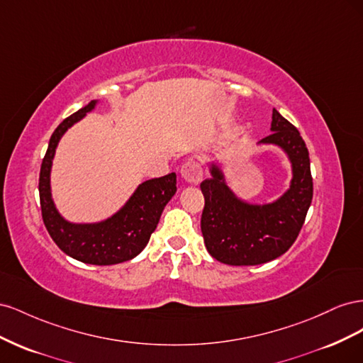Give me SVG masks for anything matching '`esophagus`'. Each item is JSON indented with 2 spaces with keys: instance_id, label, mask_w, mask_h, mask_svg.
Here are the masks:
<instances>
[{
  "instance_id": "34e87169",
  "label": "esophagus",
  "mask_w": 363,
  "mask_h": 363,
  "mask_svg": "<svg viewBox=\"0 0 363 363\" xmlns=\"http://www.w3.org/2000/svg\"><path fill=\"white\" fill-rule=\"evenodd\" d=\"M182 177L188 183H199L203 177L201 164L195 160H188L182 167Z\"/></svg>"
}]
</instances>
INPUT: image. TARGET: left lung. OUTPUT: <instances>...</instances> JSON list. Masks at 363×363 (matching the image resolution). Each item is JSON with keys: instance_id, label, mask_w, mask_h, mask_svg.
<instances>
[{"instance_id": "1", "label": "left lung", "mask_w": 363, "mask_h": 363, "mask_svg": "<svg viewBox=\"0 0 363 363\" xmlns=\"http://www.w3.org/2000/svg\"><path fill=\"white\" fill-rule=\"evenodd\" d=\"M272 133L262 144L281 147L292 162L289 191L276 203L252 206L236 199L223 172L201 182L204 208L201 233L211 256L227 265H260L286 252L298 238L313 196L309 151L300 131L272 108Z\"/></svg>"}]
</instances>
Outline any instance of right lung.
Wrapping results in <instances>:
<instances>
[{"label": "right lung", "instance_id": "add662e5", "mask_svg": "<svg viewBox=\"0 0 363 363\" xmlns=\"http://www.w3.org/2000/svg\"><path fill=\"white\" fill-rule=\"evenodd\" d=\"M95 101L77 111L51 135L40 164L39 199L42 219L56 245L68 256L91 265H115L136 257L148 244L164 206L177 191V175L171 172L142 183L121 211L98 224H71L59 215L51 200L50 171L60 138L77 121L91 112Z\"/></svg>", "mask_w": 363, "mask_h": 363}]
</instances>
